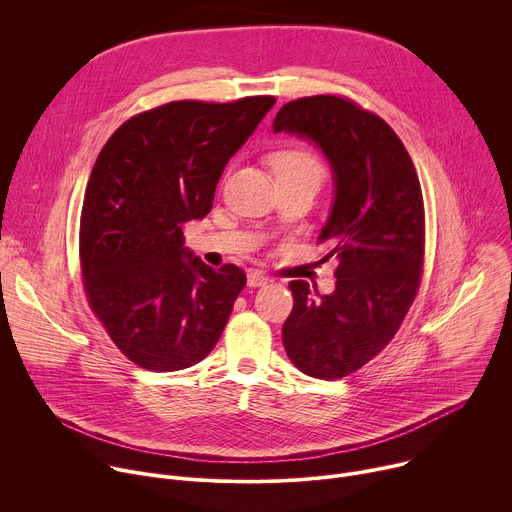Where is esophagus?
<instances>
[{
    "instance_id": "esophagus-1",
    "label": "esophagus",
    "mask_w": 512,
    "mask_h": 512,
    "mask_svg": "<svg viewBox=\"0 0 512 512\" xmlns=\"http://www.w3.org/2000/svg\"><path fill=\"white\" fill-rule=\"evenodd\" d=\"M267 277L261 273V271H249L247 273V285L249 287H263V285H267Z\"/></svg>"
}]
</instances>
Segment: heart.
<instances>
[{
	"instance_id": "b5f03b06",
	"label": "heart",
	"mask_w": 512,
	"mask_h": 512,
	"mask_svg": "<svg viewBox=\"0 0 512 512\" xmlns=\"http://www.w3.org/2000/svg\"><path fill=\"white\" fill-rule=\"evenodd\" d=\"M271 168L277 178H302L310 176L322 180L324 164L308 148H285L271 156Z\"/></svg>"
}]
</instances>
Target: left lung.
<instances>
[{
	"label": "left lung",
	"mask_w": 512,
	"mask_h": 512,
	"mask_svg": "<svg viewBox=\"0 0 512 512\" xmlns=\"http://www.w3.org/2000/svg\"><path fill=\"white\" fill-rule=\"evenodd\" d=\"M312 141L326 156L334 200L320 241L334 257L336 289L320 296L291 281L294 310L283 346L316 379H342L377 356L415 300L425 247L419 178L397 133L356 103L316 95L285 103L273 133Z\"/></svg>",
	"instance_id": "1"
}]
</instances>
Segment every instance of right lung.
Here are the masks:
<instances>
[{"mask_svg": "<svg viewBox=\"0 0 512 512\" xmlns=\"http://www.w3.org/2000/svg\"><path fill=\"white\" fill-rule=\"evenodd\" d=\"M275 105L174 101L125 121L101 150L81 212V271L89 304L141 369L182 371L221 338L247 283L184 247L229 160Z\"/></svg>", "mask_w": 512, "mask_h": 512, "instance_id": "add662e5", "label": "right lung"}]
</instances>
